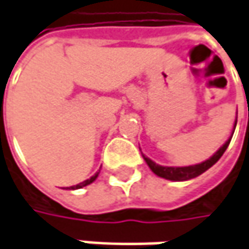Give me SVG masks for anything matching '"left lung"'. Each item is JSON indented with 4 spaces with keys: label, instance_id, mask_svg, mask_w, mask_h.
Here are the masks:
<instances>
[{
    "label": "left lung",
    "instance_id": "8db88e82",
    "mask_svg": "<svg viewBox=\"0 0 249 249\" xmlns=\"http://www.w3.org/2000/svg\"><path fill=\"white\" fill-rule=\"evenodd\" d=\"M235 125H237V121H235ZM235 129V128H234ZM232 137H230V139L227 141L226 143L213 155L210 159L201 162V163H197V165H192V166H183V168H173V166H160L158 163H155L154 160H151L149 158H146L145 155L143 159L145 162L148 163V166L151 168V170L154 172L155 175H158L159 178H163V179H168V180H175V182H180V180H189V179H193V178H197L198 175L204 173L207 169H210L223 156V154L226 152V149L230 145V141H231Z\"/></svg>",
    "mask_w": 249,
    "mask_h": 249
}]
</instances>
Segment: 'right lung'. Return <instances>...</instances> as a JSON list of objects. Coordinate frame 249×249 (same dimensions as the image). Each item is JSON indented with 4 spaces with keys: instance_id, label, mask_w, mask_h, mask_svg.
<instances>
[{
    "instance_id": "1",
    "label": "right lung",
    "mask_w": 249,
    "mask_h": 249,
    "mask_svg": "<svg viewBox=\"0 0 249 249\" xmlns=\"http://www.w3.org/2000/svg\"><path fill=\"white\" fill-rule=\"evenodd\" d=\"M98 173L100 172H97L94 176H91L90 179H87V180H84V182L79 183V184H76V186H71V187H69V189H71V190H74V189H81V187H84V186H87V184H90V183H93L97 179V176H98Z\"/></svg>"
}]
</instances>
